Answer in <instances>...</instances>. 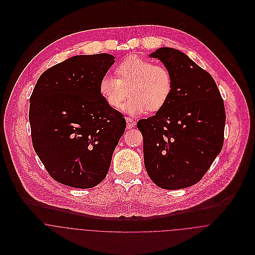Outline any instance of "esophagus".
<instances>
[{"mask_svg": "<svg viewBox=\"0 0 255 255\" xmlns=\"http://www.w3.org/2000/svg\"><path fill=\"white\" fill-rule=\"evenodd\" d=\"M126 121H127V128H128V129H129V128H131L134 127L135 122H134L133 120H131L130 118H127Z\"/></svg>", "mask_w": 255, "mask_h": 255, "instance_id": "esophagus-1", "label": "esophagus"}]
</instances>
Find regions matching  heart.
Returning <instances> with one entry per match:
<instances>
[{
    "label": "heart",
    "instance_id": "obj_1",
    "mask_svg": "<svg viewBox=\"0 0 255 255\" xmlns=\"http://www.w3.org/2000/svg\"><path fill=\"white\" fill-rule=\"evenodd\" d=\"M118 78L106 74L99 83V93L112 108H119L128 96L130 98L121 110L131 116L145 114L149 110L162 109L170 98L173 82L169 71L151 61L130 56L116 68Z\"/></svg>",
    "mask_w": 255,
    "mask_h": 255
}]
</instances>
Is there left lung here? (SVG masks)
Masks as SVG:
<instances>
[{
	"instance_id": "1",
	"label": "left lung",
	"mask_w": 255,
	"mask_h": 255,
	"mask_svg": "<svg viewBox=\"0 0 255 255\" xmlns=\"http://www.w3.org/2000/svg\"><path fill=\"white\" fill-rule=\"evenodd\" d=\"M172 76V92L162 109L137 122L143 136L149 178L164 189L199 182L224 142L226 114L213 77L179 50L163 47L149 55Z\"/></svg>"
}]
</instances>
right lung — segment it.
<instances>
[{
	"mask_svg": "<svg viewBox=\"0 0 255 255\" xmlns=\"http://www.w3.org/2000/svg\"><path fill=\"white\" fill-rule=\"evenodd\" d=\"M114 63L106 53L73 56L37 80L29 100L32 143L57 182L90 188L106 178L126 128V119L99 93Z\"/></svg>",
	"mask_w": 255,
	"mask_h": 255,
	"instance_id": "obj_1",
	"label": "right lung"
}]
</instances>
